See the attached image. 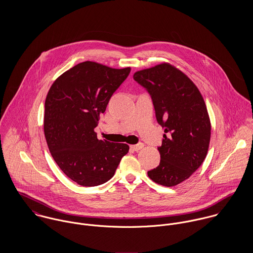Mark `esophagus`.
Here are the masks:
<instances>
[{
    "label": "esophagus",
    "instance_id": "esophagus-1",
    "mask_svg": "<svg viewBox=\"0 0 253 253\" xmlns=\"http://www.w3.org/2000/svg\"><path fill=\"white\" fill-rule=\"evenodd\" d=\"M143 147H144L143 143H138V144L131 145V146H130V148H131L133 151H138V150L142 149Z\"/></svg>",
    "mask_w": 253,
    "mask_h": 253
}]
</instances>
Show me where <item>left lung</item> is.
Masks as SVG:
<instances>
[{"label":"left lung","instance_id":"1","mask_svg":"<svg viewBox=\"0 0 253 253\" xmlns=\"http://www.w3.org/2000/svg\"><path fill=\"white\" fill-rule=\"evenodd\" d=\"M149 92L158 123L165 128L160 165L148 171L158 184L171 187L188 179L203 164L211 141V121L196 84L169 63L134 73Z\"/></svg>","mask_w":253,"mask_h":253}]
</instances>
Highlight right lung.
Listing matches in <instances>:
<instances>
[{
  "label": "right lung",
  "mask_w": 253,
  "mask_h": 253,
  "mask_svg": "<svg viewBox=\"0 0 253 253\" xmlns=\"http://www.w3.org/2000/svg\"><path fill=\"white\" fill-rule=\"evenodd\" d=\"M130 68L114 69L84 61L59 76L45 102L43 131L59 169L82 186L110 180L129 146L99 140L94 128L113 93Z\"/></svg>",
  "instance_id": "right-lung-1"
}]
</instances>
